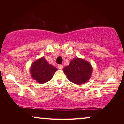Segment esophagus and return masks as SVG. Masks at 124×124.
Listing matches in <instances>:
<instances>
[{
	"label": "esophagus",
	"instance_id": "esophagus-1",
	"mask_svg": "<svg viewBox=\"0 0 124 124\" xmlns=\"http://www.w3.org/2000/svg\"><path fill=\"white\" fill-rule=\"evenodd\" d=\"M59 68V69H62V68H63V66H62V65H58V66H57Z\"/></svg>",
	"mask_w": 124,
	"mask_h": 124
}]
</instances>
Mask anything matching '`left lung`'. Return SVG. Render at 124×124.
<instances>
[{"mask_svg": "<svg viewBox=\"0 0 124 124\" xmlns=\"http://www.w3.org/2000/svg\"><path fill=\"white\" fill-rule=\"evenodd\" d=\"M63 71L69 81L75 84L81 85L90 78L93 68L90 62L78 57L71 60L69 65L64 68Z\"/></svg>", "mask_w": 124, "mask_h": 124, "instance_id": "obj_1", "label": "left lung"}]
</instances>
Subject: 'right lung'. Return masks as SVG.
Segmentation results:
<instances>
[{"label":"right lung","instance_id":"right-lung-1","mask_svg":"<svg viewBox=\"0 0 124 124\" xmlns=\"http://www.w3.org/2000/svg\"><path fill=\"white\" fill-rule=\"evenodd\" d=\"M57 69L51 65L44 57L35 60L30 68V73L33 79L39 84H45L51 79Z\"/></svg>","mask_w":124,"mask_h":124}]
</instances>
